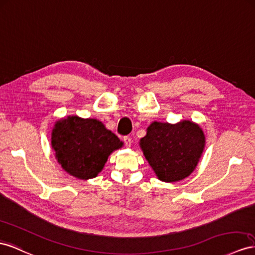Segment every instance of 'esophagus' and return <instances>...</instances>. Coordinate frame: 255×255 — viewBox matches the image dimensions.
Instances as JSON below:
<instances>
[{"label": "esophagus", "instance_id": "34e87169", "mask_svg": "<svg viewBox=\"0 0 255 255\" xmlns=\"http://www.w3.org/2000/svg\"><path fill=\"white\" fill-rule=\"evenodd\" d=\"M124 142H125V145L127 147H130V146H131L132 140H131V138H130V136H124Z\"/></svg>", "mask_w": 255, "mask_h": 255}]
</instances>
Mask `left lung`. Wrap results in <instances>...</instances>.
Here are the masks:
<instances>
[{"label":"left lung","instance_id":"8db88e82","mask_svg":"<svg viewBox=\"0 0 255 255\" xmlns=\"http://www.w3.org/2000/svg\"><path fill=\"white\" fill-rule=\"evenodd\" d=\"M139 145L160 181L172 183L187 178L197 167L206 145L201 127L192 121L153 122Z\"/></svg>","mask_w":255,"mask_h":255}]
</instances>
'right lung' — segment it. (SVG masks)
Masks as SVG:
<instances>
[{"instance_id":"1","label":"right lung","mask_w":255,"mask_h":255,"mask_svg":"<svg viewBox=\"0 0 255 255\" xmlns=\"http://www.w3.org/2000/svg\"><path fill=\"white\" fill-rule=\"evenodd\" d=\"M124 145L96 119L77 115L58 120L51 130V147L64 171L80 180L96 178L109 156Z\"/></svg>"}]
</instances>
